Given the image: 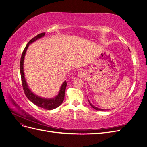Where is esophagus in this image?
Instances as JSON below:
<instances>
[{
  "label": "esophagus",
  "instance_id": "esophagus-1",
  "mask_svg": "<svg viewBox=\"0 0 147 147\" xmlns=\"http://www.w3.org/2000/svg\"><path fill=\"white\" fill-rule=\"evenodd\" d=\"M78 75L80 78H83L84 77V75H85V72L82 70H79L78 72Z\"/></svg>",
  "mask_w": 147,
  "mask_h": 147
}]
</instances>
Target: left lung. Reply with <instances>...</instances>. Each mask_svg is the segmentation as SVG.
Returning <instances> with one entry per match:
<instances>
[{"mask_svg":"<svg viewBox=\"0 0 147 147\" xmlns=\"http://www.w3.org/2000/svg\"><path fill=\"white\" fill-rule=\"evenodd\" d=\"M88 102H89V103H90V105L93 108V109H94L95 110H105L104 109H99V108H97V107H95L94 105H93L91 102H90V101L88 100Z\"/></svg>","mask_w":147,"mask_h":147,"instance_id":"left-lung-1","label":"left lung"}]
</instances>
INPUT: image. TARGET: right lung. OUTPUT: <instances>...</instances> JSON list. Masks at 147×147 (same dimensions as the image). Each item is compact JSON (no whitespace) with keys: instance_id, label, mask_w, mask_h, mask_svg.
<instances>
[{"instance_id":"add662e5","label":"right lung","mask_w":147,"mask_h":147,"mask_svg":"<svg viewBox=\"0 0 147 147\" xmlns=\"http://www.w3.org/2000/svg\"><path fill=\"white\" fill-rule=\"evenodd\" d=\"M45 33L44 32V33H41L36 35V36L34 37L33 38L31 39L27 44V45L26 46L21 57L20 74H21L22 84H23V90L26 97H28V99L31 102H32L33 104L36 105L38 107H40L51 110L57 108V107H59L60 105L62 104V103H63V102L64 99L65 88L67 86V84L66 81L65 80L63 83H62L57 95H56L54 97H52V98H44V97H42L37 94H35V93H34L30 90V88L28 86V84L27 83V81H26V78H25L24 71V57L26 53V51H27L29 45H30V44L32 43L33 42L37 41V40L45 36Z\"/></svg>"}]
</instances>
